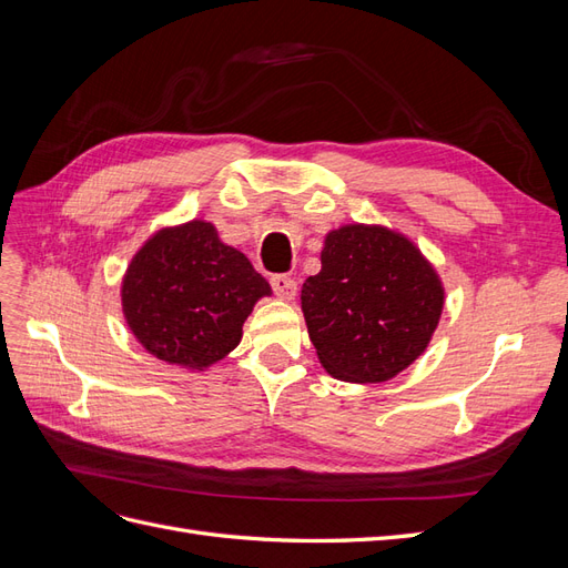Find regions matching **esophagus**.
Instances as JSON below:
<instances>
[{"mask_svg": "<svg viewBox=\"0 0 568 568\" xmlns=\"http://www.w3.org/2000/svg\"><path fill=\"white\" fill-rule=\"evenodd\" d=\"M272 288L282 301H294L298 284H296V280L286 277V274H277V277H272Z\"/></svg>", "mask_w": 568, "mask_h": 568, "instance_id": "esophagus-1", "label": "esophagus"}]
</instances>
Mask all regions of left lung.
Segmentation results:
<instances>
[{
	"instance_id": "left-lung-1",
	"label": "left lung",
	"mask_w": 568,
	"mask_h": 568,
	"mask_svg": "<svg viewBox=\"0 0 568 568\" xmlns=\"http://www.w3.org/2000/svg\"><path fill=\"white\" fill-rule=\"evenodd\" d=\"M320 261L301 311L322 367L341 382L382 384L415 363L445 305L419 246L398 230L351 222L326 232Z\"/></svg>"
}]
</instances>
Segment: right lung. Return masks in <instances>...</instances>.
Listing matches in <instances>:
<instances>
[{
	"mask_svg": "<svg viewBox=\"0 0 568 568\" xmlns=\"http://www.w3.org/2000/svg\"><path fill=\"white\" fill-rule=\"evenodd\" d=\"M272 288L248 257L222 242L213 222L189 220L153 232L120 282V305L144 351L205 372L244 336L253 305Z\"/></svg>",
	"mask_w": 568,
	"mask_h": 568,
	"instance_id": "right-lung-1",
	"label": "right lung"
}]
</instances>
